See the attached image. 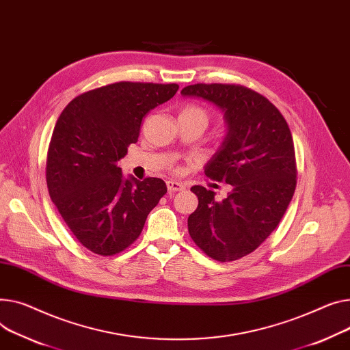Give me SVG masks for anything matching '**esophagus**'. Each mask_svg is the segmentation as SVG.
<instances>
[{
  "instance_id": "1",
  "label": "esophagus",
  "mask_w": 350,
  "mask_h": 350,
  "mask_svg": "<svg viewBox=\"0 0 350 350\" xmlns=\"http://www.w3.org/2000/svg\"><path fill=\"white\" fill-rule=\"evenodd\" d=\"M184 189V185L181 183H177L174 180H169L167 181V190L169 193H177V191H181Z\"/></svg>"
}]
</instances>
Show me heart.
Here are the masks:
<instances>
[{
	"instance_id": "1",
	"label": "heart",
	"mask_w": 350,
	"mask_h": 350,
	"mask_svg": "<svg viewBox=\"0 0 350 350\" xmlns=\"http://www.w3.org/2000/svg\"><path fill=\"white\" fill-rule=\"evenodd\" d=\"M178 118H193V120H198L201 121L205 126L209 121V113L205 108H202L201 105L197 104H187L181 111Z\"/></svg>"
}]
</instances>
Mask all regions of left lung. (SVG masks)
<instances>
[{"label": "left lung", "instance_id": "1", "mask_svg": "<svg viewBox=\"0 0 350 350\" xmlns=\"http://www.w3.org/2000/svg\"><path fill=\"white\" fill-rule=\"evenodd\" d=\"M181 94L211 101L225 112L228 133L205 174L234 190L215 201L214 191L194 185L198 206L187 224L208 258L234 262L258 249L287 211L297 185L291 131L266 97L241 84L198 83Z\"/></svg>", "mask_w": 350, "mask_h": 350}]
</instances>
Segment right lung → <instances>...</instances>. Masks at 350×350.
I'll list each match as a JSON object with an SVG mask.
<instances>
[{"instance_id": "1", "label": "right lung", "mask_w": 350, "mask_h": 350, "mask_svg": "<svg viewBox=\"0 0 350 350\" xmlns=\"http://www.w3.org/2000/svg\"><path fill=\"white\" fill-rule=\"evenodd\" d=\"M178 84L120 81L70 101L55 125L46 159L52 201L77 241L100 256L129 247L167 193L157 177L124 178L118 161L136 144L144 116Z\"/></svg>"}]
</instances>
